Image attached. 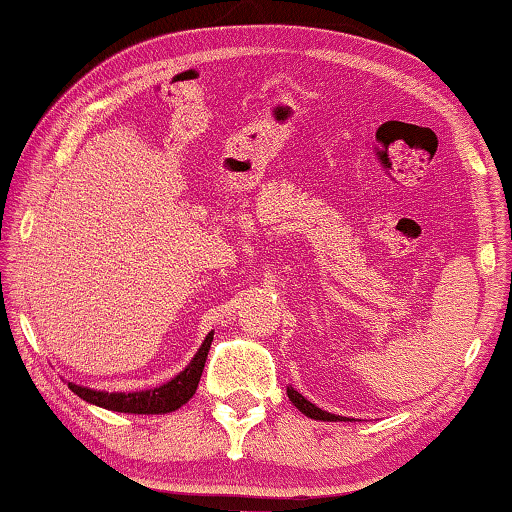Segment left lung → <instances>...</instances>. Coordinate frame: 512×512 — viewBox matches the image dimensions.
Here are the masks:
<instances>
[{
  "mask_svg": "<svg viewBox=\"0 0 512 512\" xmlns=\"http://www.w3.org/2000/svg\"><path fill=\"white\" fill-rule=\"evenodd\" d=\"M287 396H289V401L296 405V408L303 412L305 417H310V419H319V421H348L346 417H339V415H332V412H326V410H321V408H316L314 403H310L305 399L303 394H298L294 387H287Z\"/></svg>",
  "mask_w": 512,
  "mask_h": 512,
  "instance_id": "8db88e82",
  "label": "left lung"
}]
</instances>
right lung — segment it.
I'll return each instance as SVG.
<instances>
[{
	"label": "right lung",
	"instance_id": "add662e5",
	"mask_svg": "<svg viewBox=\"0 0 512 512\" xmlns=\"http://www.w3.org/2000/svg\"><path fill=\"white\" fill-rule=\"evenodd\" d=\"M214 332H209L205 342L198 348V353L193 355V360L186 364V369L177 373L173 380H168L166 385H159L154 389H145V392H97V389H88L75 383H68V387L75 392L79 399L86 403L100 405L113 412H129V415H166L173 412L191 399L196 394L202 369H205L209 346H212Z\"/></svg>",
	"mask_w": 512,
	"mask_h": 512
}]
</instances>
